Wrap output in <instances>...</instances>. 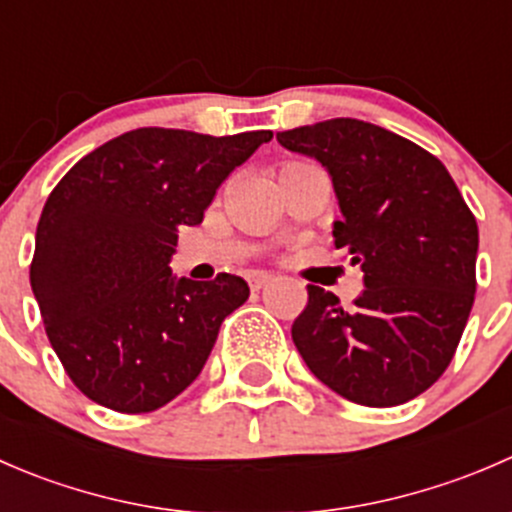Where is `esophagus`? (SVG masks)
<instances>
[{
  "label": "esophagus",
  "instance_id": "34e87169",
  "mask_svg": "<svg viewBox=\"0 0 512 512\" xmlns=\"http://www.w3.org/2000/svg\"><path fill=\"white\" fill-rule=\"evenodd\" d=\"M247 282H250L252 289H262L270 285V282H275V275H267V272H252V275L247 277Z\"/></svg>",
  "mask_w": 512,
  "mask_h": 512
}]
</instances>
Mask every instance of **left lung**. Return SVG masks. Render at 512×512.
<instances>
[{"mask_svg":"<svg viewBox=\"0 0 512 512\" xmlns=\"http://www.w3.org/2000/svg\"><path fill=\"white\" fill-rule=\"evenodd\" d=\"M329 170L342 220L334 247L361 265L364 292L344 309L307 285L292 339L329 389L361 406H399L436 384L476 297L478 225L446 165L374 123L329 118L277 133Z\"/></svg>","mask_w":512,"mask_h":512,"instance_id":"obj_1","label":"left lung"}]
</instances>
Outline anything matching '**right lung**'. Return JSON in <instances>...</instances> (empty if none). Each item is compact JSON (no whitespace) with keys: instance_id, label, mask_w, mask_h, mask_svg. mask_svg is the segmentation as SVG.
Masks as SVG:
<instances>
[{"instance_id":"1","label":"right lung","mask_w":512,"mask_h":512,"mask_svg":"<svg viewBox=\"0 0 512 512\" xmlns=\"http://www.w3.org/2000/svg\"><path fill=\"white\" fill-rule=\"evenodd\" d=\"M270 138L136 128L81 158L51 190L29 280L46 337L81 394L148 414L198 379L250 287L225 272L210 282L173 277L178 227L203 223L220 183Z\"/></svg>"}]
</instances>
